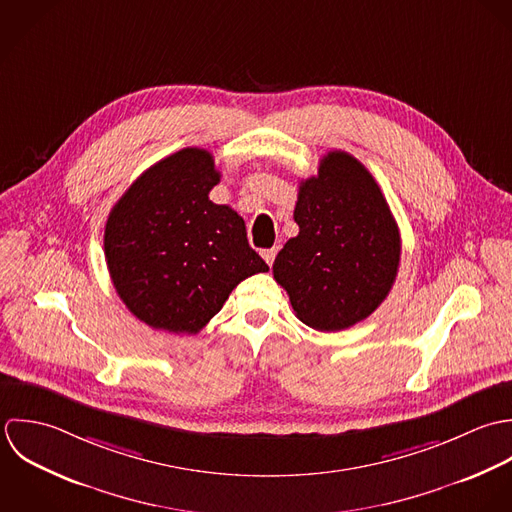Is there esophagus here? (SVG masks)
I'll list each match as a JSON object with an SVG mask.
<instances>
[{
	"label": "esophagus",
	"mask_w": 512,
	"mask_h": 512,
	"mask_svg": "<svg viewBox=\"0 0 512 512\" xmlns=\"http://www.w3.org/2000/svg\"><path fill=\"white\" fill-rule=\"evenodd\" d=\"M261 255H263V259H265V263H267V265H273L275 255H277V249H265Z\"/></svg>",
	"instance_id": "1"
}]
</instances>
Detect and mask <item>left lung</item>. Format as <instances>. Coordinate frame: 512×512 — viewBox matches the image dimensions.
<instances>
[{
    "instance_id": "1",
    "label": "left lung",
    "mask_w": 512,
    "mask_h": 512,
    "mask_svg": "<svg viewBox=\"0 0 512 512\" xmlns=\"http://www.w3.org/2000/svg\"><path fill=\"white\" fill-rule=\"evenodd\" d=\"M299 235L273 263L299 320L336 332L368 318L388 297L402 239L380 186L354 156L328 152L318 174L301 182Z\"/></svg>"
}]
</instances>
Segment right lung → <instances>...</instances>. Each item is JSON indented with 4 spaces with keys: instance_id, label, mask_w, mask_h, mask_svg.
Returning <instances> with one entry per match:
<instances>
[{
    "instance_id": "obj_1",
    "label": "right lung",
    "mask_w": 512,
    "mask_h": 512,
    "mask_svg": "<svg viewBox=\"0 0 512 512\" xmlns=\"http://www.w3.org/2000/svg\"><path fill=\"white\" fill-rule=\"evenodd\" d=\"M213 156L184 148L150 166L110 209L104 257L128 310L152 328L196 334L247 277L269 271L245 221L213 204Z\"/></svg>"
}]
</instances>
